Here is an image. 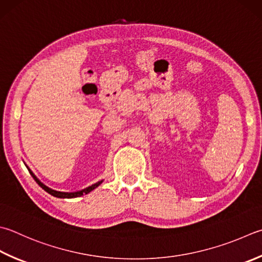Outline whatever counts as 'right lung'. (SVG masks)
Masks as SVG:
<instances>
[{
  "label": "right lung",
  "instance_id": "right-lung-1",
  "mask_svg": "<svg viewBox=\"0 0 262 262\" xmlns=\"http://www.w3.org/2000/svg\"><path fill=\"white\" fill-rule=\"evenodd\" d=\"M26 165V164H25ZM27 166V165H26ZM27 169H28V171H29V173H31V176L34 178V180H35L37 184H38V186L41 187V188H43L44 190H46L47 192H49V194L50 195H52V196H54V197H58V199H74V197H80V196H82V195H84V194H89V192L90 191H92L93 189H96L98 186L99 185H101L102 184V181L103 180H100V181H98V182H96V184H93V185H91V186H89V187H86V188H84V189H82V190H78V191H73V192H66V191H58V190H54V189H51V188H49L48 186H46L43 184V182H41V180L38 179V178L32 172V170L29 169V167L27 166Z\"/></svg>",
  "mask_w": 262,
  "mask_h": 262
}]
</instances>
